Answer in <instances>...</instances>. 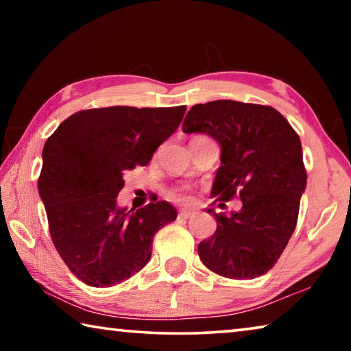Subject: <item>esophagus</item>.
Wrapping results in <instances>:
<instances>
[{
    "label": "esophagus",
    "instance_id": "esophagus-1",
    "mask_svg": "<svg viewBox=\"0 0 351 351\" xmlns=\"http://www.w3.org/2000/svg\"><path fill=\"white\" fill-rule=\"evenodd\" d=\"M190 217H193V212H190V210H181L180 213H178V218H181V219H187Z\"/></svg>",
    "mask_w": 351,
    "mask_h": 351
}]
</instances>
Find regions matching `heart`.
I'll return each instance as SVG.
<instances>
[{"mask_svg": "<svg viewBox=\"0 0 351 351\" xmlns=\"http://www.w3.org/2000/svg\"><path fill=\"white\" fill-rule=\"evenodd\" d=\"M171 198H173L175 201H181V203H186V201H189V198L182 192H173L171 193Z\"/></svg>", "mask_w": 351, "mask_h": 351, "instance_id": "b5f03b06", "label": "heart"}]
</instances>
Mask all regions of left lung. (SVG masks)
<instances>
[{"instance_id":"obj_1","label":"left lung","mask_w":351,"mask_h":351,"mask_svg":"<svg viewBox=\"0 0 351 351\" xmlns=\"http://www.w3.org/2000/svg\"><path fill=\"white\" fill-rule=\"evenodd\" d=\"M182 132L204 133L221 148L212 197L241 199L239 210L207 209L217 230L198 245L201 261L228 278L263 276L294 232L306 187L299 136L272 106L235 100L193 105Z\"/></svg>"}]
</instances>
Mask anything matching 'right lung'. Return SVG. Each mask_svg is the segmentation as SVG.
I'll use <instances>...</instances> for the list:
<instances>
[{
  "mask_svg": "<svg viewBox=\"0 0 351 351\" xmlns=\"http://www.w3.org/2000/svg\"><path fill=\"white\" fill-rule=\"evenodd\" d=\"M186 106H108L63 121L43 147L38 193L54 246L77 278L112 287L141 271L152 241L178 212L167 201L117 206L123 171L147 165L181 123Z\"/></svg>",
  "mask_w": 351,
  "mask_h": 351,
  "instance_id": "add662e5",
  "label": "right lung"
}]
</instances>
